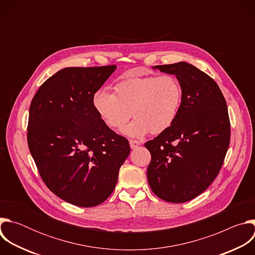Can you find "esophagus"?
I'll list each match as a JSON object with an SVG mask.
<instances>
[{"instance_id":"34e87169","label":"esophagus","mask_w":255,"mask_h":255,"mask_svg":"<svg viewBox=\"0 0 255 255\" xmlns=\"http://www.w3.org/2000/svg\"><path fill=\"white\" fill-rule=\"evenodd\" d=\"M129 143H130V147L132 148V149H135V148H137L139 145L141 144V142L140 141H138V140H130L129 141Z\"/></svg>"}]
</instances>
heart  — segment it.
Segmentation results:
<instances>
[{"instance_id": "b5f03b06", "label": "heart", "mask_w": 255, "mask_h": 255, "mask_svg": "<svg viewBox=\"0 0 255 255\" xmlns=\"http://www.w3.org/2000/svg\"><path fill=\"white\" fill-rule=\"evenodd\" d=\"M116 93L100 88L93 95V107L99 118L110 128L121 127L129 137H143L150 131L159 134L175 121L183 100V89L172 75L126 78L117 83ZM131 111L130 112L129 110Z\"/></svg>"}]
</instances>
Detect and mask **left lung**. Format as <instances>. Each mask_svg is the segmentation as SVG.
<instances>
[{"label":"left lung","instance_id":"left-lung-1","mask_svg":"<svg viewBox=\"0 0 255 255\" xmlns=\"http://www.w3.org/2000/svg\"><path fill=\"white\" fill-rule=\"evenodd\" d=\"M152 68L175 76L183 100L174 123L144 144L151 153L148 184L161 200L185 203L201 195L222 167L230 143L228 109L215 81L193 64Z\"/></svg>","mask_w":255,"mask_h":255}]
</instances>
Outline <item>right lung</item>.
<instances>
[{
  "label": "right lung",
  "instance_id": "right-lung-1",
  "mask_svg": "<svg viewBox=\"0 0 255 255\" xmlns=\"http://www.w3.org/2000/svg\"><path fill=\"white\" fill-rule=\"evenodd\" d=\"M116 67L62 68L30 105L28 146L41 178L54 195L79 207L110 197L130 153L128 140L99 118L92 103Z\"/></svg>",
  "mask_w": 255,
  "mask_h": 255
}]
</instances>
